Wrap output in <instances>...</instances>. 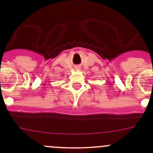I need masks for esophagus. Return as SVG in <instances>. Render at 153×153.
Returning <instances> with one entry per match:
<instances>
[{
    "label": "esophagus",
    "instance_id": "34e87169",
    "mask_svg": "<svg viewBox=\"0 0 153 153\" xmlns=\"http://www.w3.org/2000/svg\"><path fill=\"white\" fill-rule=\"evenodd\" d=\"M75 68H76L77 69H79V67H75Z\"/></svg>",
    "mask_w": 153,
    "mask_h": 153
}]
</instances>
